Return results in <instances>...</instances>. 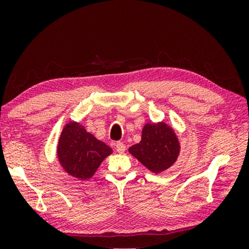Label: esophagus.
Masks as SVG:
<instances>
[{
	"mask_svg": "<svg viewBox=\"0 0 249 249\" xmlns=\"http://www.w3.org/2000/svg\"><path fill=\"white\" fill-rule=\"evenodd\" d=\"M115 149H117L118 153L122 154V153H124V151H125V145L121 142H117V144H115Z\"/></svg>",
	"mask_w": 249,
	"mask_h": 249,
	"instance_id": "esophagus-1",
	"label": "esophagus"
}]
</instances>
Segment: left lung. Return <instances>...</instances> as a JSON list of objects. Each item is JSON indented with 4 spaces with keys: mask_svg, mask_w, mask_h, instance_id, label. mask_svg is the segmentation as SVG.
<instances>
[{
    "mask_svg": "<svg viewBox=\"0 0 249 249\" xmlns=\"http://www.w3.org/2000/svg\"><path fill=\"white\" fill-rule=\"evenodd\" d=\"M179 151L175 131L164 122L145 124L141 142L129 148V152L142 164L154 173L170 168L178 158Z\"/></svg>",
    "mask_w": 249,
    "mask_h": 249,
    "instance_id": "left-lung-1",
    "label": "left lung"
}]
</instances>
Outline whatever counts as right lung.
<instances>
[{
    "label": "right lung",
    "instance_id": "add662e5",
    "mask_svg": "<svg viewBox=\"0 0 249 249\" xmlns=\"http://www.w3.org/2000/svg\"><path fill=\"white\" fill-rule=\"evenodd\" d=\"M111 153V147L77 122H69L64 127L57 145V158L62 168L80 180L91 178L102 161Z\"/></svg>",
    "mask_w": 249,
    "mask_h": 249
}]
</instances>
